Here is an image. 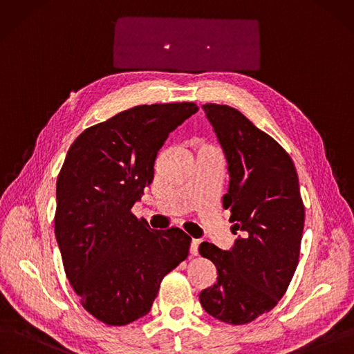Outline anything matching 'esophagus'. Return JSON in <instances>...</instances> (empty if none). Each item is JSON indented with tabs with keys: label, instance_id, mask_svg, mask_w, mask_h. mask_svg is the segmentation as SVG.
I'll return each mask as SVG.
<instances>
[{
	"label": "esophagus",
	"instance_id": "esophagus-1",
	"mask_svg": "<svg viewBox=\"0 0 354 354\" xmlns=\"http://www.w3.org/2000/svg\"><path fill=\"white\" fill-rule=\"evenodd\" d=\"M198 246H200V241L198 239H192L191 241V246H189V252L192 255H197L198 254Z\"/></svg>",
	"mask_w": 354,
	"mask_h": 354
}]
</instances>
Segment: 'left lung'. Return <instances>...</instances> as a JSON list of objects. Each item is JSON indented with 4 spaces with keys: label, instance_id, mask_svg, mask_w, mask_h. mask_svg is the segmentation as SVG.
<instances>
[{
    "label": "left lung",
    "instance_id": "1",
    "mask_svg": "<svg viewBox=\"0 0 354 354\" xmlns=\"http://www.w3.org/2000/svg\"><path fill=\"white\" fill-rule=\"evenodd\" d=\"M229 170L223 207L232 232L241 233L230 251L203 242L200 254L213 261L217 281L200 293L207 313L242 325L270 312L289 287L302 241L305 207L296 167L280 144L238 109L205 103Z\"/></svg>",
    "mask_w": 354,
    "mask_h": 354
}]
</instances>
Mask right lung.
<instances>
[{
    "mask_svg": "<svg viewBox=\"0 0 354 354\" xmlns=\"http://www.w3.org/2000/svg\"><path fill=\"white\" fill-rule=\"evenodd\" d=\"M197 111L194 102L140 104L84 129L65 157L55 236L74 292L103 324L147 315L163 277L188 257L184 230H153L131 208L169 134Z\"/></svg>",
    "mask_w": 354,
    "mask_h": 354,
    "instance_id": "right-lung-1",
    "label": "right lung"
}]
</instances>
